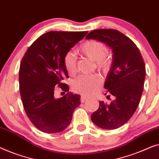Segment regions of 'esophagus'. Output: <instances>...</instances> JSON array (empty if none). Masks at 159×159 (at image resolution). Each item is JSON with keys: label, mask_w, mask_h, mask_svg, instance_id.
Instances as JSON below:
<instances>
[{"label": "esophagus", "mask_w": 159, "mask_h": 159, "mask_svg": "<svg viewBox=\"0 0 159 159\" xmlns=\"http://www.w3.org/2000/svg\"><path fill=\"white\" fill-rule=\"evenodd\" d=\"M86 100H87V97H86V96L82 95L81 97H80V102L81 103H84V102H86Z\"/></svg>", "instance_id": "1"}]
</instances>
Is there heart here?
Returning a JSON list of instances; mask_svg holds the SVG:
<instances>
[{
	"instance_id": "b5f03b06",
	"label": "heart",
	"mask_w": 159,
	"mask_h": 159,
	"mask_svg": "<svg viewBox=\"0 0 159 159\" xmlns=\"http://www.w3.org/2000/svg\"><path fill=\"white\" fill-rule=\"evenodd\" d=\"M80 53L95 62L98 70L106 73L110 66L108 48L106 44L98 40H89L79 49ZM63 65L69 75L76 73V58L72 52H68L64 56ZM101 84V79L97 75H80L72 83L73 90L84 95H90L97 90Z\"/></svg>"
}]
</instances>
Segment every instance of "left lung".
Returning a JSON list of instances; mask_svg holds the SVG:
<instances>
[{
  "label": "left lung",
  "instance_id": "1",
  "mask_svg": "<svg viewBox=\"0 0 159 159\" xmlns=\"http://www.w3.org/2000/svg\"><path fill=\"white\" fill-rule=\"evenodd\" d=\"M86 39L99 40L112 49L113 61L104 89L115 99L110 104L99 102V109L91 117L100 128L117 129L130 119L140 103L146 77L143 58L136 44L118 30H93Z\"/></svg>",
  "mask_w": 159,
  "mask_h": 159
}]
</instances>
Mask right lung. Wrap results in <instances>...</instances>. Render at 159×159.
I'll return each instance as SVG.
<instances>
[{"label": "right lung", "mask_w": 159, "mask_h": 159, "mask_svg": "<svg viewBox=\"0 0 159 159\" xmlns=\"http://www.w3.org/2000/svg\"><path fill=\"white\" fill-rule=\"evenodd\" d=\"M87 33L47 32L33 42L22 58L19 75L22 104L32 123L44 133L63 131L80 105V95L68 92V86L62 83L68 78L63 58ZM56 86L68 93L56 99L54 96Z\"/></svg>", "instance_id": "1"}]
</instances>
